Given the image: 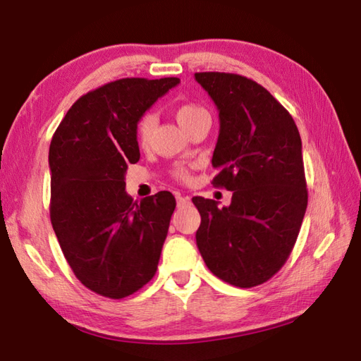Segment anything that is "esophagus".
Instances as JSON below:
<instances>
[{
    "label": "esophagus",
    "mask_w": 361,
    "mask_h": 361,
    "mask_svg": "<svg viewBox=\"0 0 361 361\" xmlns=\"http://www.w3.org/2000/svg\"><path fill=\"white\" fill-rule=\"evenodd\" d=\"M189 197H186V195H181V194H176V204H178V207H186L189 205Z\"/></svg>",
    "instance_id": "34e87169"
}]
</instances>
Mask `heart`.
I'll return each mask as SVG.
<instances>
[{
	"mask_svg": "<svg viewBox=\"0 0 361 361\" xmlns=\"http://www.w3.org/2000/svg\"><path fill=\"white\" fill-rule=\"evenodd\" d=\"M175 116H176V121H178V124L186 130L194 121H197L199 118H204V116H209V111L200 105H195V103H183V105H180L175 109ZM156 124H157V119L154 113H145L142 118H140L137 124V140L140 145L146 146L149 143L152 132L156 129ZM173 175L178 180H188L189 170L186 167L178 166L173 170Z\"/></svg>",
	"mask_w": 361,
	"mask_h": 361,
	"instance_id": "heart-1",
	"label": "heart"
}]
</instances>
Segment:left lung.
Instances as JSON below:
<instances>
[{
  "label": "left lung",
  "mask_w": 361,
  "mask_h": 361,
  "mask_svg": "<svg viewBox=\"0 0 361 361\" xmlns=\"http://www.w3.org/2000/svg\"><path fill=\"white\" fill-rule=\"evenodd\" d=\"M219 111L213 186L232 191L229 207L192 197L195 242L207 267L240 288L267 282L288 259L301 229L302 143L291 114L258 82L232 73H195Z\"/></svg>",
  "instance_id": "8db88e82"
}]
</instances>
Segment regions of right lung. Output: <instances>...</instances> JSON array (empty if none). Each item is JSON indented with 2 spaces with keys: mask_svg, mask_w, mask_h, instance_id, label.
I'll use <instances>...</instances> for the list:
<instances>
[{
  "mask_svg": "<svg viewBox=\"0 0 361 361\" xmlns=\"http://www.w3.org/2000/svg\"><path fill=\"white\" fill-rule=\"evenodd\" d=\"M178 78H126L78 99L49 148L51 221L79 282L121 299L154 277L175 210L172 192L133 202L126 172L138 162L137 124Z\"/></svg>",
  "mask_w": 361,
  "mask_h": 361,
  "instance_id": "obj_1",
  "label": "right lung"
}]
</instances>
